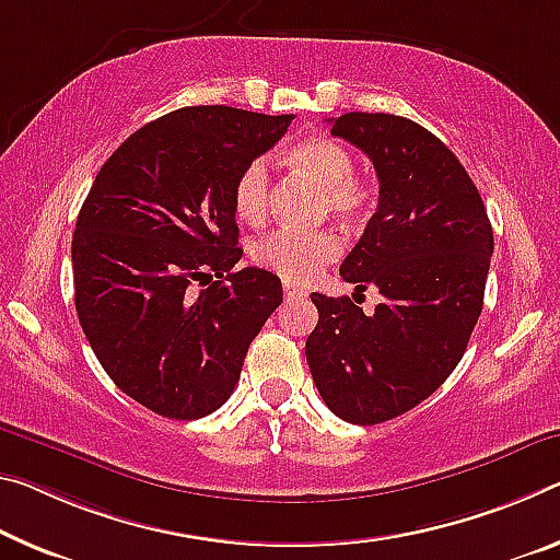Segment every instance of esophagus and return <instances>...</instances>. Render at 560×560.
I'll use <instances>...</instances> for the list:
<instances>
[{
	"mask_svg": "<svg viewBox=\"0 0 560 560\" xmlns=\"http://www.w3.org/2000/svg\"><path fill=\"white\" fill-rule=\"evenodd\" d=\"M283 294H287V299H301V296H306V291L291 287V283H283Z\"/></svg>",
	"mask_w": 560,
	"mask_h": 560,
	"instance_id": "1",
	"label": "esophagus"
}]
</instances>
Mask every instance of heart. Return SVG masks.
Instances as JSON below:
<instances>
[{
  "label": "heart",
  "instance_id": "obj_1",
  "mask_svg": "<svg viewBox=\"0 0 560 560\" xmlns=\"http://www.w3.org/2000/svg\"><path fill=\"white\" fill-rule=\"evenodd\" d=\"M291 164L324 189L322 209L343 224H359L374 209V186L353 174V156L349 149L331 137H308L289 152ZM271 168L266 159L248 162L234 184L236 217L261 224L269 217ZM341 238L331 229L318 232H294L281 229L259 238L252 248V259L266 271L289 283L314 281L326 264L339 259Z\"/></svg>",
  "mask_w": 560,
  "mask_h": 560
}]
</instances>
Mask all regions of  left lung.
I'll return each mask as SVG.
<instances>
[{"mask_svg":"<svg viewBox=\"0 0 560 560\" xmlns=\"http://www.w3.org/2000/svg\"><path fill=\"white\" fill-rule=\"evenodd\" d=\"M331 124L378 176V209L341 277L374 283L384 304L366 316L349 296L312 294L306 361L339 419L374 425L411 411L458 366L483 308L493 229L471 176L421 124L366 112Z\"/></svg>","mask_w":560,"mask_h":560,"instance_id":"left-lung-1","label":"left lung"}]
</instances>
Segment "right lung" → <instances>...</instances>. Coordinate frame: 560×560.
Instances as JSON below:
<instances>
[{"label": "right lung", "mask_w": 560, "mask_h": 560, "mask_svg": "<svg viewBox=\"0 0 560 560\" xmlns=\"http://www.w3.org/2000/svg\"><path fill=\"white\" fill-rule=\"evenodd\" d=\"M291 119L184 106L137 129L86 194L72 238L79 324L109 378L149 411L214 413L281 304L271 271H234V184Z\"/></svg>", "instance_id": "add662e5"}]
</instances>
